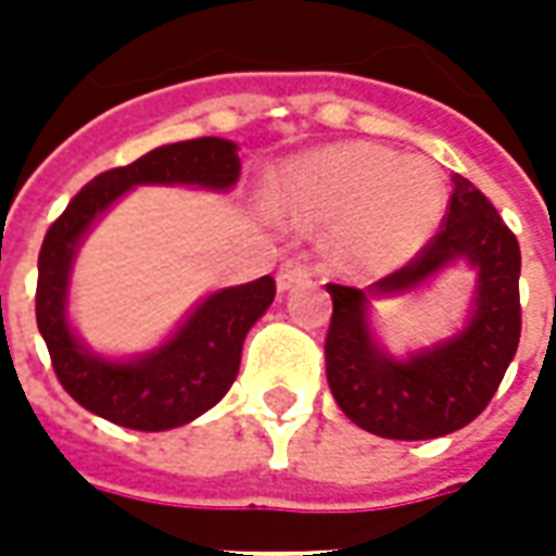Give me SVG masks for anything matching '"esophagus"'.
I'll use <instances>...</instances> for the list:
<instances>
[{
	"instance_id": "1",
	"label": "esophagus",
	"mask_w": 556,
	"mask_h": 556,
	"mask_svg": "<svg viewBox=\"0 0 556 556\" xmlns=\"http://www.w3.org/2000/svg\"><path fill=\"white\" fill-rule=\"evenodd\" d=\"M309 277H313V270L303 265V262H286V265L279 267V274H277V289L279 291L298 289V286H303Z\"/></svg>"
}]
</instances>
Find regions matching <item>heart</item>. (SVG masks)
<instances>
[{
  "mask_svg": "<svg viewBox=\"0 0 556 556\" xmlns=\"http://www.w3.org/2000/svg\"><path fill=\"white\" fill-rule=\"evenodd\" d=\"M270 205L291 226H330L333 267L381 277L408 265L434 238L446 187L429 160L399 157L369 142H337L291 160L274 181Z\"/></svg>",
  "mask_w": 556,
  "mask_h": 556,
  "instance_id": "heart-1",
  "label": "heart"
}]
</instances>
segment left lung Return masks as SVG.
<instances>
[{"instance_id": "1", "label": "left lung", "mask_w": 556, "mask_h": 556, "mask_svg": "<svg viewBox=\"0 0 556 556\" xmlns=\"http://www.w3.org/2000/svg\"><path fill=\"white\" fill-rule=\"evenodd\" d=\"M465 261L478 274L466 325L429 350L390 355L371 327V303L425 288ZM521 250L501 214L473 184L453 175L441 231L396 274L369 289L327 286L333 318L327 330V384L342 414L393 441H431L465 429L497 393L521 337Z\"/></svg>"}]
</instances>
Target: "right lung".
I'll return each mask as SVG.
<instances>
[{
    "label": "right lung",
    "mask_w": 556,
    "mask_h": 556,
    "mask_svg": "<svg viewBox=\"0 0 556 556\" xmlns=\"http://www.w3.org/2000/svg\"><path fill=\"white\" fill-rule=\"evenodd\" d=\"M238 178L241 157L231 139L172 142L148 151L130 166L98 175L50 226L38 255L35 315L59 381L86 410L125 429L166 431L193 422L229 393L241 366L243 339L277 294L270 277L211 291L157 349L134 357L91 351L71 327L67 303L79 247L122 195L142 184L226 193Z\"/></svg>",
    "instance_id": "obj_1"
}]
</instances>
